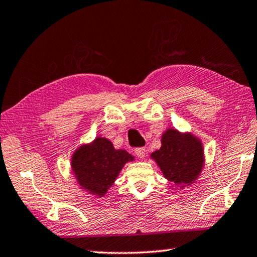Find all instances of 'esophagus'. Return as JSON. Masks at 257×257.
Masks as SVG:
<instances>
[{
	"mask_svg": "<svg viewBox=\"0 0 257 257\" xmlns=\"http://www.w3.org/2000/svg\"><path fill=\"white\" fill-rule=\"evenodd\" d=\"M135 153L138 158L143 159L146 154V149L145 148H137V149H135Z\"/></svg>",
	"mask_w": 257,
	"mask_h": 257,
	"instance_id": "obj_1",
	"label": "esophagus"
}]
</instances>
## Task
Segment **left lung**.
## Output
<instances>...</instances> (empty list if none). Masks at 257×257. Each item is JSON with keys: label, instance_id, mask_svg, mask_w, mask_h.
I'll use <instances>...</instances> for the list:
<instances>
[{"label": "left lung", "instance_id": "obj_1", "mask_svg": "<svg viewBox=\"0 0 257 257\" xmlns=\"http://www.w3.org/2000/svg\"><path fill=\"white\" fill-rule=\"evenodd\" d=\"M165 178L182 187L197 180L203 167L201 142L190 134L168 129L162 135L161 148L151 154Z\"/></svg>", "mask_w": 257, "mask_h": 257}]
</instances>
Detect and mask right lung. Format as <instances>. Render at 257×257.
I'll use <instances>...</instances> for the list:
<instances>
[{
    "mask_svg": "<svg viewBox=\"0 0 257 257\" xmlns=\"http://www.w3.org/2000/svg\"><path fill=\"white\" fill-rule=\"evenodd\" d=\"M134 157L124 150H115L106 138L97 137L82 145L72 157V170L77 183L89 193L103 197L115 182L122 167Z\"/></svg>",
    "mask_w": 257,
    "mask_h": 257,
    "instance_id": "right-lung-1",
    "label": "right lung"
}]
</instances>
